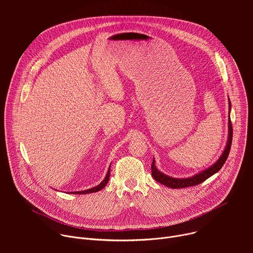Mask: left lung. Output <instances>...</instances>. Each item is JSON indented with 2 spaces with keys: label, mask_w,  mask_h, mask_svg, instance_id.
<instances>
[{
  "label": "left lung",
  "mask_w": 253,
  "mask_h": 253,
  "mask_svg": "<svg viewBox=\"0 0 253 253\" xmlns=\"http://www.w3.org/2000/svg\"><path fill=\"white\" fill-rule=\"evenodd\" d=\"M230 109H231V103L229 101V113H230ZM230 117V116H229ZM232 134H233V130H232V124L231 121L229 119L228 122V140H227V144L226 147L222 153V155L219 157V159L216 161L212 166H210L209 168L199 172L198 174L192 176V177H188V178H173L170 177L162 172H160L156 166H155V160L153 159L152 165H151V172H152V176L153 178L156 180L157 182L176 189V188H185V187H189V186H194L197 184L202 183L203 181L209 177H211L213 174H215L216 172H218L221 167L223 166V164L225 163L228 155H229V151L231 148V142H232Z\"/></svg>",
  "instance_id": "1"
}]
</instances>
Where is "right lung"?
<instances>
[{
    "label": "right lung",
    "instance_id": "add662e5",
    "mask_svg": "<svg viewBox=\"0 0 253 253\" xmlns=\"http://www.w3.org/2000/svg\"><path fill=\"white\" fill-rule=\"evenodd\" d=\"M109 177H110V166H109V169H108V172H107V174H106V177L104 178V180H103V181H102L99 185H97L96 187H93V188H91V189H88V190L76 191V192H71V193H72V194H87V193L97 192V191L103 189V188L106 186V184L108 183V180H109Z\"/></svg>",
    "mask_w": 253,
    "mask_h": 253
}]
</instances>
